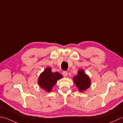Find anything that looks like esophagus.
I'll list each match as a JSON object with an SVG mask.
<instances>
[{"mask_svg":"<svg viewBox=\"0 0 123 123\" xmlns=\"http://www.w3.org/2000/svg\"><path fill=\"white\" fill-rule=\"evenodd\" d=\"M62 75H63V76L65 77H66L67 76V75H68V72H66V71H64L62 72Z\"/></svg>","mask_w":123,"mask_h":123,"instance_id":"34e87169","label":"esophagus"}]
</instances>
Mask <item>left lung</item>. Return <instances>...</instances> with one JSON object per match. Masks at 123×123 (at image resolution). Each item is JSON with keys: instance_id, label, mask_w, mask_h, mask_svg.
Returning a JSON list of instances; mask_svg holds the SVG:
<instances>
[{"instance_id": "obj_1", "label": "left lung", "mask_w": 123, "mask_h": 123, "mask_svg": "<svg viewBox=\"0 0 123 123\" xmlns=\"http://www.w3.org/2000/svg\"><path fill=\"white\" fill-rule=\"evenodd\" d=\"M73 80L80 92L86 91L91 85V80L89 76L85 73L83 69L79 70L77 76L73 77Z\"/></svg>"}]
</instances>
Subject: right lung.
Instances as JSON below:
<instances>
[{
    "instance_id": "add662e5",
    "label": "right lung",
    "mask_w": 123,
    "mask_h": 123,
    "mask_svg": "<svg viewBox=\"0 0 123 123\" xmlns=\"http://www.w3.org/2000/svg\"><path fill=\"white\" fill-rule=\"evenodd\" d=\"M62 77V75L58 72L53 73L51 68L48 67L40 75L38 84L42 89L47 92H50L58 80Z\"/></svg>"
}]
</instances>
